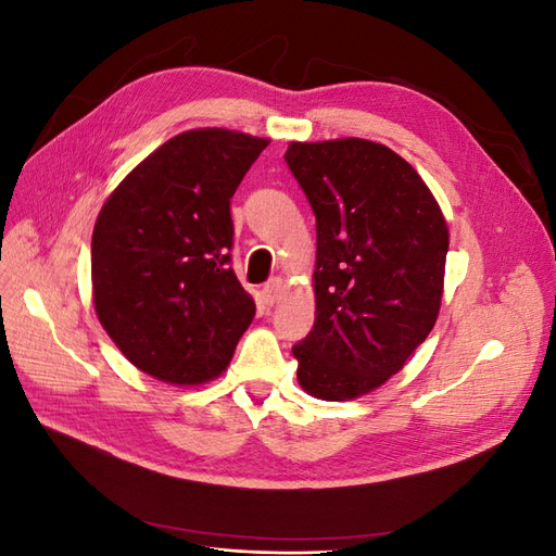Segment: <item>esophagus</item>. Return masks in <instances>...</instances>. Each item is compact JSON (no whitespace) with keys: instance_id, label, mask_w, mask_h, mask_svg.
I'll use <instances>...</instances> for the list:
<instances>
[{"instance_id":"34e87169","label":"esophagus","mask_w":556,"mask_h":556,"mask_svg":"<svg viewBox=\"0 0 556 556\" xmlns=\"http://www.w3.org/2000/svg\"><path fill=\"white\" fill-rule=\"evenodd\" d=\"M280 290H282V280L280 278H274V280H268L264 288H262V301L266 306H274L276 301H278V296H280Z\"/></svg>"}]
</instances>
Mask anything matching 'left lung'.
Wrapping results in <instances>:
<instances>
[{
	"mask_svg": "<svg viewBox=\"0 0 556 556\" xmlns=\"http://www.w3.org/2000/svg\"><path fill=\"white\" fill-rule=\"evenodd\" d=\"M292 176L315 213V325L292 352L304 390L368 394L399 374L435 325L447 225L394 150L366 139L290 143Z\"/></svg>",
	"mask_w": 556,
	"mask_h": 556,
	"instance_id": "obj_1",
	"label": "left lung"
}]
</instances>
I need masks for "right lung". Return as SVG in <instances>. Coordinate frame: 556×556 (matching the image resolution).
<instances>
[{
	"mask_svg": "<svg viewBox=\"0 0 556 556\" xmlns=\"http://www.w3.org/2000/svg\"><path fill=\"white\" fill-rule=\"evenodd\" d=\"M268 139L192 129L162 143L97 217L99 323L141 371L174 384L220 376L255 301L231 268L229 204Z\"/></svg>",
	"mask_w": 556,
	"mask_h": 556,
	"instance_id": "add662e5",
	"label": "right lung"
}]
</instances>
